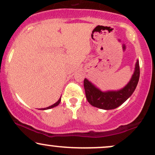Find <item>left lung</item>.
<instances>
[{"mask_svg": "<svg viewBox=\"0 0 155 155\" xmlns=\"http://www.w3.org/2000/svg\"><path fill=\"white\" fill-rule=\"evenodd\" d=\"M140 76L139 63L137 61L134 74L130 82L119 91L101 92L87 79L84 80V87L87 100L92 106L105 110L114 109L127 100L136 90Z\"/></svg>", "mask_w": 155, "mask_h": 155, "instance_id": "1", "label": "left lung"}]
</instances>
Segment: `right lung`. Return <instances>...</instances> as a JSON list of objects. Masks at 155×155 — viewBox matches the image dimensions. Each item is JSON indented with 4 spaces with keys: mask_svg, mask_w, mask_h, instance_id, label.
<instances>
[{
    "mask_svg": "<svg viewBox=\"0 0 155 155\" xmlns=\"http://www.w3.org/2000/svg\"><path fill=\"white\" fill-rule=\"evenodd\" d=\"M60 101H61V97H60V98L59 99V100H58V102H57V103H55L54 104L51 105V106H49V107H47V108H41V109H43V110H45V109H49V108H53V107H55V106H58V105H59V104H60Z\"/></svg>",
    "mask_w": 155,
    "mask_h": 155,
    "instance_id": "obj_1",
    "label": "right lung"
}]
</instances>
